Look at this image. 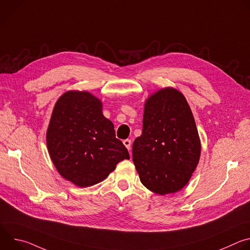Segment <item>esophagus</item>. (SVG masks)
Returning a JSON list of instances; mask_svg holds the SVG:
<instances>
[{"label":"esophagus","instance_id":"obj_1","mask_svg":"<svg viewBox=\"0 0 250 250\" xmlns=\"http://www.w3.org/2000/svg\"><path fill=\"white\" fill-rule=\"evenodd\" d=\"M124 145H125V146L129 150L130 149V145H131V142H130V140L129 139H125L124 141Z\"/></svg>","mask_w":250,"mask_h":250}]
</instances>
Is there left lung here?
<instances>
[{"mask_svg": "<svg viewBox=\"0 0 250 250\" xmlns=\"http://www.w3.org/2000/svg\"><path fill=\"white\" fill-rule=\"evenodd\" d=\"M142 133L132 145V161L148 190L166 195L190 180L201 154V142L183 94L164 88L146 102Z\"/></svg>", "mask_w": 250, "mask_h": 250, "instance_id": "obj_1", "label": "left lung"}]
</instances>
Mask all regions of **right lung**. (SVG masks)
<instances>
[{
  "label": "right lung",
  "mask_w": 250,
  "mask_h": 250,
  "mask_svg": "<svg viewBox=\"0 0 250 250\" xmlns=\"http://www.w3.org/2000/svg\"><path fill=\"white\" fill-rule=\"evenodd\" d=\"M46 144L59 174L82 188L102 182L120 161L129 159L113 123L102 113V102L85 91H68L57 100Z\"/></svg>",
  "instance_id": "right-lung-1"
}]
</instances>
